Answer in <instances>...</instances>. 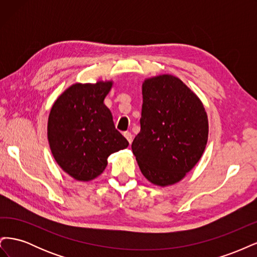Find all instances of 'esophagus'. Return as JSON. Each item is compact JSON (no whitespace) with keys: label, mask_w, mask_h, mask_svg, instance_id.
<instances>
[{"label":"esophagus","mask_w":257,"mask_h":257,"mask_svg":"<svg viewBox=\"0 0 257 257\" xmlns=\"http://www.w3.org/2000/svg\"><path fill=\"white\" fill-rule=\"evenodd\" d=\"M123 135L125 136V138L127 139L130 144H131L132 142H133V135H132V133H130V132H124Z\"/></svg>","instance_id":"34e87169"}]
</instances>
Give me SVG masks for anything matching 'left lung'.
<instances>
[{"mask_svg": "<svg viewBox=\"0 0 257 257\" xmlns=\"http://www.w3.org/2000/svg\"><path fill=\"white\" fill-rule=\"evenodd\" d=\"M208 141V118L199 98L175 76L143 83L141 132L132 150L153 184H174L196 165Z\"/></svg>", "mask_w": 257, "mask_h": 257, "instance_id": "1", "label": "left lung"}]
</instances>
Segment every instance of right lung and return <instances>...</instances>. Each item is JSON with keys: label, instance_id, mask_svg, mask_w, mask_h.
<instances>
[{"label": "right lung", "instance_id": "obj_1", "mask_svg": "<svg viewBox=\"0 0 257 257\" xmlns=\"http://www.w3.org/2000/svg\"><path fill=\"white\" fill-rule=\"evenodd\" d=\"M111 87V81L75 83L51 108L48 141L52 155L76 180L96 178L106 168L108 157L128 146L104 104Z\"/></svg>", "mask_w": 257, "mask_h": 257}]
</instances>
